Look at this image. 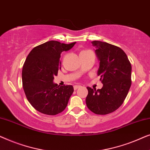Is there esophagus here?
I'll use <instances>...</instances> for the list:
<instances>
[{
    "label": "esophagus",
    "instance_id": "1",
    "mask_svg": "<svg viewBox=\"0 0 150 150\" xmlns=\"http://www.w3.org/2000/svg\"><path fill=\"white\" fill-rule=\"evenodd\" d=\"M81 87V86H80V85H74V89L76 90Z\"/></svg>",
    "mask_w": 150,
    "mask_h": 150
}]
</instances>
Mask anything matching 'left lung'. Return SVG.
<instances>
[{
    "instance_id": "8db88e82",
    "label": "left lung",
    "mask_w": 150,
    "mask_h": 150,
    "mask_svg": "<svg viewBox=\"0 0 150 150\" xmlns=\"http://www.w3.org/2000/svg\"><path fill=\"white\" fill-rule=\"evenodd\" d=\"M99 61L97 74L103 84L102 89L87 87L86 104L97 115H106L116 110L126 99L131 86L132 67L124 50L100 41L91 42Z\"/></svg>"
}]
</instances>
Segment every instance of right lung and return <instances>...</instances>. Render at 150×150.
<instances>
[{"label":"right lung","mask_w":150,"mask_h":150,"mask_svg":"<svg viewBox=\"0 0 150 150\" xmlns=\"http://www.w3.org/2000/svg\"><path fill=\"white\" fill-rule=\"evenodd\" d=\"M75 44L49 41L35 47L27 56L22 68V86L28 101L38 111L55 115L66 108L73 86L59 87L53 80L61 69V54Z\"/></svg>","instance_id":"1"}]
</instances>
